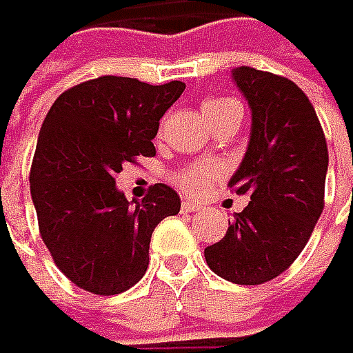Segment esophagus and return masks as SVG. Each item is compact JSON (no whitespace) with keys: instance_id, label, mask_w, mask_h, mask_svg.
Here are the masks:
<instances>
[{"instance_id":"obj_1","label":"esophagus","mask_w":353,"mask_h":353,"mask_svg":"<svg viewBox=\"0 0 353 353\" xmlns=\"http://www.w3.org/2000/svg\"><path fill=\"white\" fill-rule=\"evenodd\" d=\"M181 212H185V214H196V212H201V205H199V203H194V201H190V199H183V203H181Z\"/></svg>"}]
</instances>
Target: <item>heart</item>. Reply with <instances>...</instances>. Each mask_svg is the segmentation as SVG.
Wrapping results in <instances>:
<instances>
[{"instance_id": "heart-1", "label": "heart", "mask_w": 353, "mask_h": 353, "mask_svg": "<svg viewBox=\"0 0 353 353\" xmlns=\"http://www.w3.org/2000/svg\"><path fill=\"white\" fill-rule=\"evenodd\" d=\"M236 105L234 101L230 99H210L203 103V114L205 117H214V115L225 112L228 108ZM221 174L219 165L216 163H208V161H197V163H192V165H185L181 168L179 172H176V183L188 194L192 196H203L208 194V190L212 188V183L216 181Z\"/></svg>"}]
</instances>
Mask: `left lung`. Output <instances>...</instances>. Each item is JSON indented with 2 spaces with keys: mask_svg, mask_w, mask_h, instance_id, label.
Here are the masks:
<instances>
[{
  "mask_svg": "<svg viewBox=\"0 0 353 353\" xmlns=\"http://www.w3.org/2000/svg\"><path fill=\"white\" fill-rule=\"evenodd\" d=\"M232 77L252 110V132L228 185L250 203L203 256L219 278L258 285L294 263L320 219L327 145L314 105L294 81L248 65Z\"/></svg>",
  "mask_w": 353,
  "mask_h": 353,
  "instance_id": "1",
  "label": "left lung"
}]
</instances>
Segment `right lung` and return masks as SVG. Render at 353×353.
Wrapping results in <instances>:
<instances>
[{
	"instance_id": "1",
	"label": "right lung",
	"mask_w": 353,
	"mask_h": 353,
	"mask_svg": "<svg viewBox=\"0 0 353 353\" xmlns=\"http://www.w3.org/2000/svg\"><path fill=\"white\" fill-rule=\"evenodd\" d=\"M185 83L150 85L101 75L53 101L33 156L30 188L39 234L77 288L115 296L143 278L156 225L179 212V196L156 183L141 201L115 188L121 165L156 156L159 119Z\"/></svg>"
}]
</instances>
